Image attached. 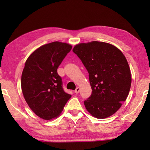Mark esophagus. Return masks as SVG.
I'll return each instance as SVG.
<instances>
[{"mask_svg":"<svg viewBox=\"0 0 150 150\" xmlns=\"http://www.w3.org/2000/svg\"><path fill=\"white\" fill-rule=\"evenodd\" d=\"M79 91H80V88L79 87H77V88H76V89L75 90V93L76 94H77V93H79Z\"/></svg>","mask_w":150,"mask_h":150,"instance_id":"1","label":"esophagus"}]
</instances>
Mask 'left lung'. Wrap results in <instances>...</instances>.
<instances>
[{"mask_svg":"<svg viewBox=\"0 0 150 150\" xmlns=\"http://www.w3.org/2000/svg\"><path fill=\"white\" fill-rule=\"evenodd\" d=\"M73 52L88 73L92 94L84 101L87 110L100 119L114 115L126 100L131 87L126 57L115 45L96 41L77 44Z\"/></svg>","mask_w":150,"mask_h":150,"instance_id":"left-lung-1","label":"left lung"}]
</instances>
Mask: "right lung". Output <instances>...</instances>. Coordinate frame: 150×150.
<instances>
[{
  "mask_svg": "<svg viewBox=\"0 0 150 150\" xmlns=\"http://www.w3.org/2000/svg\"><path fill=\"white\" fill-rule=\"evenodd\" d=\"M72 48L67 43L43 45L28 57L22 73L21 88L31 110L44 120L57 118L71 95L62 88L57 69Z\"/></svg>",
  "mask_w": 150,
  "mask_h": 150,
  "instance_id": "add662e5",
  "label": "right lung"
}]
</instances>
